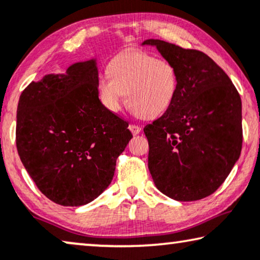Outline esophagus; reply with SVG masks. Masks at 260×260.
I'll list each match as a JSON object with an SVG mask.
<instances>
[{
    "mask_svg": "<svg viewBox=\"0 0 260 260\" xmlns=\"http://www.w3.org/2000/svg\"><path fill=\"white\" fill-rule=\"evenodd\" d=\"M129 130H130L131 133H133L134 135H138L139 133H141L142 127L139 126V125H136V124H130V125H129Z\"/></svg>",
    "mask_w": 260,
    "mask_h": 260,
    "instance_id": "obj_1",
    "label": "esophagus"
}]
</instances>
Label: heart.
<instances>
[{"label":"heart","instance_id":"1","mask_svg":"<svg viewBox=\"0 0 260 260\" xmlns=\"http://www.w3.org/2000/svg\"><path fill=\"white\" fill-rule=\"evenodd\" d=\"M109 76L101 77V102L111 112L122 109L124 95L135 114L143 118L163 115L176 99L178 74L172 63L139 50L119 52L108 64Z\"/></svg>","mask_w":260,"mask_h":260}]
</instances>
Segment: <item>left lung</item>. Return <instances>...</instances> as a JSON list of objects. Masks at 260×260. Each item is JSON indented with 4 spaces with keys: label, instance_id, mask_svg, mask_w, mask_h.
Listing matches in <instances>:
<instances>
[{
    "label": "left lung",
    "instance_id": "left-lung-1",
    "mask_svg": "<svg viewBox=\"0 0 260 260\" xmlns=\"http://www.w3.org/2000/svg\"><path fill=\"white\" fill-rule=\"evenodd\" d=\"M174 64L178 90L174 103L144 127L148 167L157 189L179 202L212 194L242 151V100L236 86L208 55L160 40H146Z\"/></svg>",
    "mask_w": 260,
    "mask_h": 260
}]
</instances>
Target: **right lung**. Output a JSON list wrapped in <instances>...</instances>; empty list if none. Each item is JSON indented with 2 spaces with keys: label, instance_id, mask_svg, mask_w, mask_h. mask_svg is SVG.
I'll use <instances>...</instances> for the list:
<instances>
[{
  "label": "right lung",
  "instance_id": "add662e5",
  "mask_svg": "<svg viewBox=\"0 0 260 260\" xmlns=\"http://www.w3.org/2000/svg\"><path fill=\"white\" fill-rule=\"evenodd\" d=\"M95 58L31 82L20 96L16 146L47 198L85 205L111 183L116 159L133 137L129 124L99 99Z\"/></svg>",
  "mask_w": 260,
  "mask_h": 260
}]
</instances>
